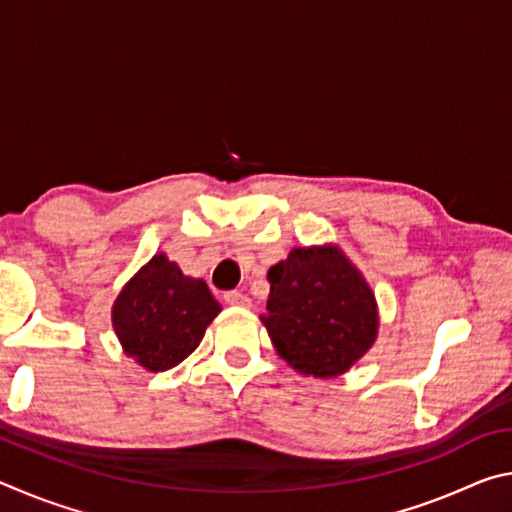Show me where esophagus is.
<instances>
[{
    "label": "esophagus",
    "mask_w": 512,
    "mask_h": 512,
    "mask_svg": "<svg viewBox=\"0 0 512 512\" xmlns=\"http://www.w3.org/2000/svg\"><path fill=\"white\" fill-rule=\"evenodd\" d=\"M223 300L228 302V305H232V307H241V309H250V307H253V302H250V298L246 296V293H241V291H228V293H223Z\"/></svg>",
    "instance_id": "obj_1"
}]
</instances>
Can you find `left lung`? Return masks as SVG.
<instances>
[{"label":"left lung","mask_w":512,"mask_h":512,"mask_svg":"<svg viewBox=\"0 0 512 512\" xmlns=\"http://www.w3.org/2000/svg\"><path fill=\"white\" fill-rule=\"evenodd\" d=\"M266 314L275 352L305 377L348 372L377 341L370 284L339 246H300L268 268Z\"/></svg>","instance_id":"left-lung-1"}]
</instances>
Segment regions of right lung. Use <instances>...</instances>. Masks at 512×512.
Returning <instances> with one entry per match:
<instances>
[{"mask_svg": "<svg viewBox=\"0 0 512 512\" xmlns=\"http://www.w3.org/2000/svg\"><path fill=\"white\" fill-rule=\"evenodd\" d=\"M221 305L201 277H189L158 253L124 284L112 305V329L126 357L164 372L192 354Z\"/></svg>", "mask_w": 512, "mask_h": 512, "instance_id": "1", "label": "right lung"}]
</instances>
